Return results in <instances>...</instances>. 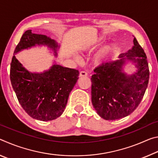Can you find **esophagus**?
<instances>
[{"label": "esophagus", "mask_w": 158, "mask_h": 158, "mask_svg": "<svg viewBox=\"0 0 158 158\" xmlns=\"http://www.w3.org/2000/svg\"><path fill=\"white\" fill-rule=\"evenodd\" d=\"M88 76V74L85 71H81L79 73V77H87Z\"/></svg>", "instance_id": "obj_1"}]
</instances>
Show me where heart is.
Instances as JSON below:
<instances>
[{"mask_svg": "<svg viewBox=\"0 0 158 158\" xmlns=\"http://www.w3.org/2000/svg\"><path fill=\"white\" fill-rule=\"evenodd\" d=\"M111 47H105L99 51V52L96 53L94 58H93V63L95 65H100V64L102 63L106 58H107L108 56L111 53ZM77 60H79V58H77Z\"/></svg>", "mask_w": 158, "mask_h": 158, "instance_id": "b5f03b06", "label": "heart"}]
</instances>
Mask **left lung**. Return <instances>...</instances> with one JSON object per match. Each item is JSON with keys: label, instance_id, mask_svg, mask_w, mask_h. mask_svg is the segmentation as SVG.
<instances>
[{"label": "left lung", "instance_id": "1", "mask_svg": "<svg viewBox=\"0 0 158 158\" xmlns=\"http://www.w3.org/2000/svg\"><path fill=\"white\" fill-rule=\"evenodd\" d=\"M134 56L140 58L135 60ZM121 59L102 63L94 69L91 77L92 104L99 116L107 121L122 118L135 110L143 99L148 84L149 68L147 57L137 39L134 47L121 53ZM127 58L138 63V73L127 76L122 66Z\"/></svg>", "mask_w": 158, "mask_h": 158}]
</instances>
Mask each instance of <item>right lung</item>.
Returning a JSON list of instances; mask_svg holds the SVG:
<instances>
[{
  "label": "right lung",
  "mask_w": 158,
  "mask_h": 158,
  "mask_svg": "<svg viewBox=\"0 0 158 158\" xmlns=\"http://www.w3.org/2000/svg\"><path fill=\"white\" fill-rule=\"evenodd\" d=\"M35 44L47 45L54 51L58 44L44 35L23 34L14 53ZM77 69L53 65L43 73H31L12 56L10 63V81L18 101L29 116L39 121H47L59 117L65 110L71 90L79 79Z\"/></svg>",
  "instance_id": "right-lung-1"
}]
</instances>
